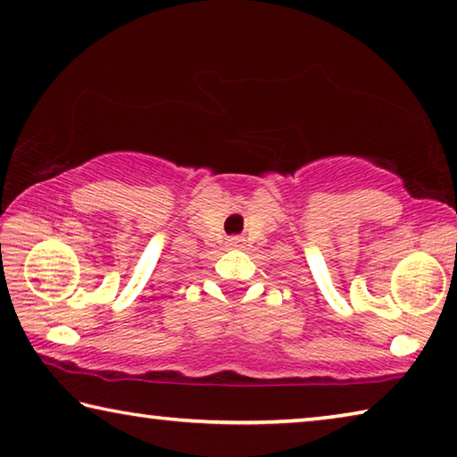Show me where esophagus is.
Segmentation results:
<instances>
[{
	"instance_id": "obj_1",
	"label": "esophagus",
	"mask_w": 457,
	"mask_h": 457,
	"mask_svg": "<svg viewBox=\"0 0 457 457\" xmlns=\"http://www.w3.org/2000/svg\"><path fill=\"white\" fill-rule=\"evenodd\" d=\"M228 244H229L231 247H242V244H244V239H242V237H237V236H236V237H229V239H228Z\"/></svg>"
}]
</instances>
